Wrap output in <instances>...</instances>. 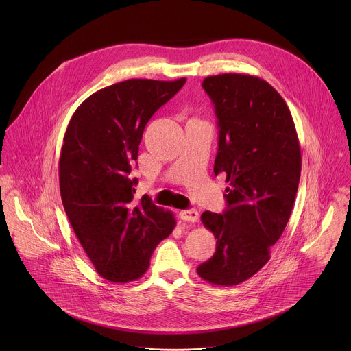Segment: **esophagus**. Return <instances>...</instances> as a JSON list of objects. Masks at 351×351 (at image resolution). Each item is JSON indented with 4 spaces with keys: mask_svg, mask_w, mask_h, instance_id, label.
Here are the masks:
<instances>
[{
    "mask_svg": "<svg viewBox=\"0 0 351 351\" xmlns=\"http://www.w3.org/2000/svg\"><path fill=\"white\" fill-rule=\"evenodd\" d=\"M179 218L184 222H197L198 221V213L195 210H183L179 213Z\"/></svg>",
    "mask_w": 351,
    "mask_h": 351,
    "instance_id": "obj_1",
    "label": "esophagus"
}]
</instances>
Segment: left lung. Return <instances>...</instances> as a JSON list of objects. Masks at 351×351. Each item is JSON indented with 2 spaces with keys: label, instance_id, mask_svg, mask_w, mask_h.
<instances>
[{
  "label": "left lung",
  "instance_id": "obj_1",
  "mask_svg": "<svg viewBox=\"0 0 351 351\" xmlns=\"http://www.w3.org/2000/svg\"><path fill=\"white\" fill-rule=\"evenodd\" d=\"M203 87L219 128L214 173H226L229 187L223 214H202L217 250L197 274L213 285L234 286L269 261L293 210L302 153L290 110L268 82L223 73L206 77Z\"/></svg>",
  "mask_w": 351,
  "mask_h": 351
}]
</instances>
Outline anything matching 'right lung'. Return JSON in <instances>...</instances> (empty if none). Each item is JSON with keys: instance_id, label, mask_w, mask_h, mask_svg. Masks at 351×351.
Returning a JSON list of instances; mask_svg holds the SVG:
<instances>
[{"instance_id": "1", "label": "right lung", "mask_w": 351, "mask_h": 351, "mask_svg": "<svg viewBox=\"0 0 351 351\" xmlns=\"http://www.w3.org/2000/svg\"><path fill=\"white\" fill-rule=\"evenodd\" d=\"M176 80L129 79L95 91L77 107L64 136L60 189L68 219L99 276L128 283L144 275L175 215L143 197L129 178L144 128L182 88Z\"/></svg>"}]
</instances>
